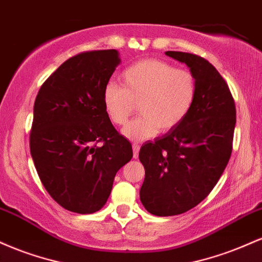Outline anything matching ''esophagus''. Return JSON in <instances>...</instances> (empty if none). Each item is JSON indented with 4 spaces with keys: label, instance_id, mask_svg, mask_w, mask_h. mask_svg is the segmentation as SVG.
Masks as SVG:
<instances>
[{
    "label": "esophagus",
    "instance_id": "obj_1",
    "mask_svg": "<svg viewBox=\"0 0 262 262\" xmlns=\"http://www.w3.org/2000/svg\"><path fill=\"white\" fill-rule=\"evenodd\" d=\"M139 150H140V145L139 144H133V158L137 159L139 156Z\"/></svg>",
    "mask_w": 262,
    "mask_h": 262
}]
</instances>
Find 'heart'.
I'll list each match as a JSON object with an SVG mask.
<instances>
[{"instance_id": "b5f03b06", "label": "heart", "mask_w": 262, "mask_h": 262, "mask_svg": "<svg viewBox=\"0 0 262 262\" xmlns=\"http://www.w3.org/2000/svg\"><path fill=\"white\" fill-rule=\"evenodd\" d=\"M122 87L108 83L102 92L104 112L116 125L127 124L139 104L141 116L123 129L128 139L141 141L167 133L188 116L197 96L196 76L159 59L135 62L121 75Z\"/></svg>"}]
</instances>
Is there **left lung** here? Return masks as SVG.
<instances>
[{
  "instance_id": "8db88e82",
  "label": "left lung",
  "mask_w": 262,
  "mask_h": 262,
  "mask_svg": "<svg viewBox=\"0 0 262 262\" xmlns=\"http://www.w3.org/2000/svg\"><path fill=\"white\" fill-rule=\"evenodd\" d=\"M165 54L188 66L197 96L179 127L140 148V201L159 217L182 214L208 196L230 159L236 122L233 95L214 66L196 54Z\"/></svg>"
}]
</instances>
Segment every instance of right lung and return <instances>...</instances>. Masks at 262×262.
<instances>
[{"instance_id":"1","label":"right lung","mask_w":262,"mask_h":262,"mask_svg":"<svg viewBox=\"0 0 262 262\" xmlns=\"http://www.w3.org/2000/svg\"><path fill=\"white\" fill-rule=\"evenodd\" d=\"M118 52L92 50L68 59L45 80L34 102L29 146L48 193L80 214L100 210L133 149L113 127L102 92Z\"/></svg>"}]
</instances>
